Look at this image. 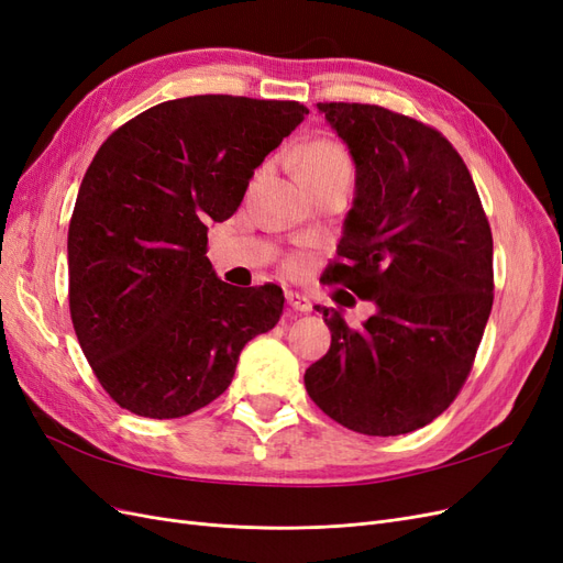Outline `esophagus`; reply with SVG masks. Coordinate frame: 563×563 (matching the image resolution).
Listing matches in <instances>:
<instances>
[{
  "instance_id": "34e87169",
  "label": "esophagus",
  "mask_w": 563,
  "mask_h": 563,
  "mask_svg": "<svg viewBox=\"0 0 563 563\" xmlns=\"http://www.w3.org/2000/svg\"><path fill=\"white\" fill-rule=\"evenodd\" d=\"M286 302H288V308L300 312V314L312 310V302L305 298V296H300V294H294V291H286Z\"/></svg>"
}]
</instances>
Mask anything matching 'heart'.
<instances>
[{
	"label": "heart",
	"instance_id": "heart-1",
	"mask_svg": "<svg viewBox=\"0 0 563 563\" xmlns=\"http://www.w3.org/2000/svg\"><path fill=\"white\" fill-rule=\"evenodd\" d=\"M296 174L302 185L352 180V159L347 155V150L335 141H310L298 152Z\"/></svg>",
	"mask_w": 563,
	"mask_h": 563
}]
</instances>
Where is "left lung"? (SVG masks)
<instances>
[{"mask_svg":"<svg viewBox=\"0 0 563 563\" xmlns=\"http://www.w3.org/2000/svg\"><path fill=\"white\" fill-rule=\"evenodd\" d=\"M354 162L329 284L376 305L362 329L319 308L331 347L305 371L323 413L397 437L451 406L493 305V236L465 162L439 131L378 106L317 103Z\"/></svg>","mask_w":563,"mask_h":563,"instance_id":"obj_1","label":"left lung"}]
</instances>
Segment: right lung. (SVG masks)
Wrapping results in <instances>:
<instances>
[{"label": "right lung", "mask_w": 563, "mask_h": 563, "mask_svg": "<svg viewBox=\"0 0 563 563\" xmlns=\"http://www.w3.org/2000/svg\"><path fill=\"white\" fill-rule=\"evenodd\" d=\"M310 110L296 100L187 96L117 129L79 185L67 230L70 314L96 378L126 411L183 418L232 383L284 294L240 288L207 258L209 225Z\"/></svg>", "instance_id": "obj_1"}]
</instances>
